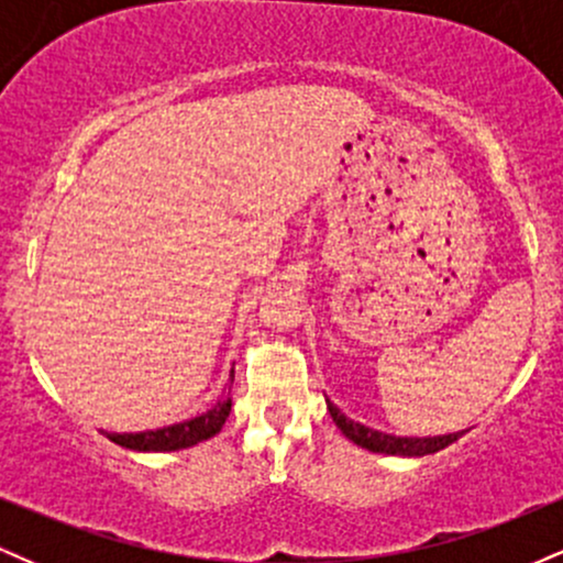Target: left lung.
Wrapping results in <instances>:
<instances>
[{
  "instance_id": "left-lung-1",
  "label": "left lung",
  "mask_w": 563,
  "mask_h": 563,
  "mask_svg": "<svg viewBox=\"0 0 563 563\" xmlns=\"http://www.w3.org/2000/svg\"><path fill=\"white\" fill-rule=\"evenodd\" d=\"M328 410H331L333 423L339 426L341 434L352 439L357 448H365L371 452H384V455H405V457L431 455V452L444 450L448 444L457 442V439L466 434V431H455V434H442V437H394V434H386V431L371 429V426L352 421V418H346L333 402H328Z\"/></svg>"
}]
</instances>
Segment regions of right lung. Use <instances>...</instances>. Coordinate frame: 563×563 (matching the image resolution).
I'll return each instance as SVG.
<instances>
[{"label": "right lung", "mask_w": 563, "mask_h": 563, "mask_svg": "<svg viewBox=\"0 0 563 563\" xmlns=\"http://www.w3.org/2000/svg\"><path fill=\"white\" fill-rule=\"evenodd\" d=\"M232 378H235V371H230L228 386H232ZM230 407H232L230 391H224L222 397L214 402V407H209V410L200 412V416L190 418V421L164 426V429H156V431H137V434H108V431H102V434L111 439V442L121 444V448L137 450V452L185 450V448H192V444L206 442V439L219 434L224 421H228Z\"/></svg>", "instance_id": "1"}]
</instances>
